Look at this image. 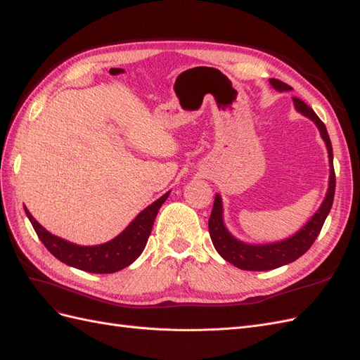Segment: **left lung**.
<instances>
[{"mask_svg":"<svg viewBox=\"0 0 360 360\" xmlns=\"http://www.w3.org/2000/svg\"><path fill=\"white\" fill-rule=\"evenodd\" d=\"M270 85L274 86L276 91H290L291 86L279 79L271 78L269 79ZM294 108L302 115L308 117L319 127L320 135L328 147L329 153V165H330V176H329V188L326 198L321 202L320 209L314 213L311 219L302 226L300 230L285 238V240L275 242V243H266V245H250L245 243L242 240L236 238L230 231L226 230L224 224V207H222V198L217 193L213 202V210L209 219V233L212 237V242L214 249L219 252V255L228 261V263L234 264L236 267L242 270H252V271H264L278 269L281 266H285L288 263L296 261L299 257H302L307 250L311 248V245L315 242V238L319 237L321 226L328 217L335 197V169H333V153H332V144L328 130H326L324 123L319 118L311 108L304 103L303 101L292 97Z\"/></svg>","mask_w":360,"mask_h":360,"instance_id":"1","label":"left lung"}]
</instances>
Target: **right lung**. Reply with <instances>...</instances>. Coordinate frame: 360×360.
<instances>
[{
    "label": "right lung",
    "mask_w": 360,
    "mask_h": 360,
    "mask_svg": "<svg viewBox=\"0 0 360 360\" xmlns=\"http://www.w3.org/2000/svg\"><path fill=\"white\" fill-rule=\"evenodd\" d=\"M168 195L169 192L146 207L112 240L94 246H81L51 234L32 217L25 205L24 209L41 243L61 263L90 274H114L132 264L143 254L158 212L167 201Z\"/></svg>",
    "instance_id": "add662e5"
}]
</instances>
